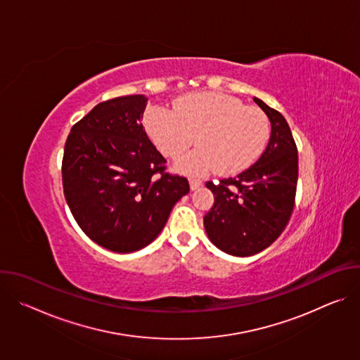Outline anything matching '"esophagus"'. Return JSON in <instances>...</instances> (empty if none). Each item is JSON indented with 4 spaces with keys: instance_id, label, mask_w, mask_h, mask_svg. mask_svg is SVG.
I'll list each match as a JSON object with an SVG mask.
<instances>
[{
    "instance_id": "esophagus-1",
    "label": "esophagus",
    "mask_w": 360,
    "mask_h": 360,
    "mask_svg": "<svg viewBox=\"0 0 360 360\" xmlns=\"http://www.w3.org/2000/svg\"><path fill=\"white\" fill-rule=\"evenodd\" d=\"M189 185H191V189L193 191V189H196V188H199L200 185H202V181L199 179V178H189Z\"/></svg>"
}]
</instances>
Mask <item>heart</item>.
I'll return each instance as SVG.
<instances>
[{
    "label": "heart",
    "instance_id": "obj_1",
    "mask_svg": "<svg viewBox=\"0 0 360 360\" xmlns=\"http://www.w3.org/2000/svg\"><path fill=\"white\" fill-rule=\"evenodd\" d=\"M145 128L162 155L171 160L181 158L196 136L199 148L181 165L191 172L215 168L222 175L250 167L271 134L264 111L219 92L185 95L175 102V112L153 107L145 117Z\"/></svg>",
    "mask_w": 360,
    "mask_h": 360
}]
</instances>
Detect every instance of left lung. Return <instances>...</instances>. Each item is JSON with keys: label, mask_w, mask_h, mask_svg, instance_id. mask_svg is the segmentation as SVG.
I'll return each mask as SVG.
<instances>
[{"label": "left lung", "mask_w": 360, "mask_h": 360, "mask_svg": "<svg viewBox=\"0 0 360 360\" xmlns=\"http://www.w3.org/2000/svg\"><path fill=\"white\" fill-rule=\"evenodd\" d=\"M268 118L272 132L261 158L235 178L207 182L215 195L203 217L210 239L233 256H250L266 249L286 228L295 207L297 148L281 112L253 98Z\"/></svg>", "instance_id": "1"}]
</instances>
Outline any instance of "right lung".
<instances>
[{
  "mask_svg": "<svg viewBox=\"0 0 360 360\" xmlns=\"http://www.w3.org/2000/svg\"><path fill=\"white\" fill-rule=\"evenodd\" d=\"M145 95L95 105L71 128L63 157V188L84 233L118 253L142 249L165 226L174 205L189 192L185 176L167 172V160L142 124Z\"/></svg>",
  "mask_w": 360,
  "mask_h": 360,
  "instance_id": "right-lung-1",
  "label": "right lung"
}]
</instances>
